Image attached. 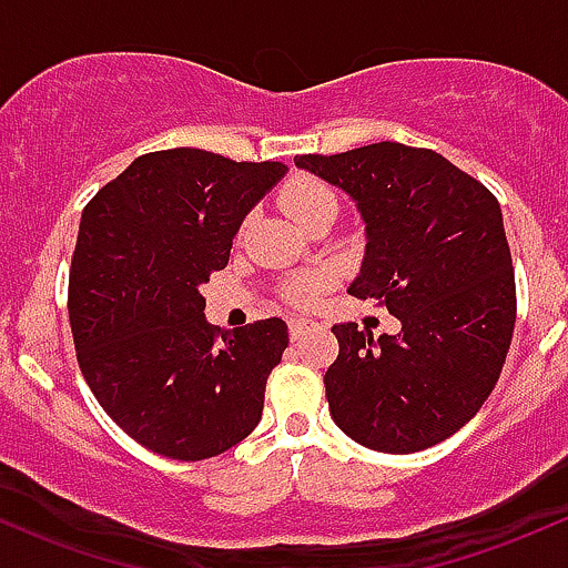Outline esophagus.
<instances>
[{
  "label": "esophagus",
  "mask_w": 568,
  "mask_h": 568,
  "mask_svg": "<svg viewBox=\"0 0 568 568\" xmlns=\"http://www.w3.org/2000/svg\"><path fill=\"white\" fill-rule=\"evenodd\" d=\"M315 323L307 321V317H291L288 321V332H291V339L298 342L302 336H307V332H313Z\"/></svg>",
  "instance_id": "1"
}]
</instances>
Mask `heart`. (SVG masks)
Segmentation results:
<instances>
[{"instance_id": "obj_1", "label": "heart", "mask_w": 568, "mask_h": 568, "mask_svg": "<svg viewBox=\"0 0 568 568\" xmlns=\"http://www.w3.org/2000/svg\"><path fill=\"white\" fill-rule=\"evenodd\" d=\"M280 202H283L285 213L294 217L296 223H302V226H307L321 213H328V210L336 213L339 210L332 185L317 178H310V174H298V178L291 180L283 193H280ZM326 285V274H298V277L285 283V298L296 304V307H313Z\"/></svg>"}]
</instances>
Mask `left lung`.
<instances>
[{"label": "left lung", "mask_w": 568, "mask_h": 568, "mask_svg": "<svg viewBox=\"0 0 568 568\" xmlns=\"http://www.w3.org/2000/svg\"><path fill=\"white\" fill-rule=\"evenodd\" d=\"M358 202L366 258L351 296L375 298L402 334L332 332L328 409L358 445L417 453L477 415L513 345L517 294L498 199L445 155L402 142L296 155Z\"/></svg>", "instance_id": "left-lung-1"}]
</instances>
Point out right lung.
<instances>
[{"label": "right lung", "mask_w": 568, "mask_h": 568, "mask_svg": "<svg viewBox=\"0 0 568 568\" xmlns=\"http://www.w3.org/2000/svg\"><path fill=\"white\" fill-rule=\"evenodd\" d=\"M283 174L280 161L174 148L134 159L85 204L67 296L74 353L104 413L159 456H221L258 426L288 326L223 334L199 285L226 270L242 217Z\"/></svg>", "instance_id": "add662e5"}]
</instances>
